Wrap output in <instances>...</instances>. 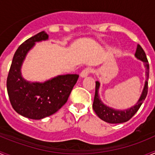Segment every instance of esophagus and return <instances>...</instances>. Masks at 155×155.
Listing matches in <instances>:
<instances>
[{
    "label": "esophagus",
    "instance_id": "1",
    "mask_svg": "<svg viewBox=\"0 0 155 155\" xmlns=\"http://www.w3.org/2000/svg\"><path fill=\"white\" fill-rule=\"evenodd\" d=\"M93 71V69L91 68H89V67H87V68H84L83 71L81 72V77H82V78H84V77L87 76V75L89 74L92 73Z\"/></svg>",
    "mask_w": 155,
    "mask_h": 155
}]
</instances>
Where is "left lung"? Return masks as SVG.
<instances>
[{
	"instance_id": "obj_1",
	"label": "left lung",
	"mask_w": 155,
	"mask_h": 155,
	"mask_svg": "<svg viewBox=\"0 0 155 155\" xmlns=\"http://www.w3.org/2000/svg\"><path fill=\"white\" fill-rule=\"evenodd\" d=\"M135 56L140 59V61H143L144 65L147 68L146 71V75H147V78L145 81V85L143 87V92L141 94V96L138 100L137 103L127 109V110H116L114 109H112L110 107H108L105 105H104L99 98L98 95V88H99V82L96 81L95 83V93H94V102H93L92 108L94 111L95 112L97 116L99 117L101 120H104L105 122H107L109 124H122V123H125L128 120H130L134 115L141 106L142 103L144 101V99L147 97V89H148V77H149V63L147 59V56L145 54V52L143 51V48L138 45L137 48V51L135 53Z\"/></svg>"
}]
</instances>
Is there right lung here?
Wrapping results in <instances>:
<instances>
[{
    "instance_id": "right-lung-1",
    "label": "right lung",
    "mask_w": 155,
    "mask_h": 155,
    "mask_svg": "<svg viewBox=\"0 0 155 155\" xmlns=\"http://www.w3.org/2000/svg\"><path fill=\"white\" fill-rule=\"evenodd\" d=\"M47 39V34L41 31L20 45L13 57L7 78V90L13 109L32 120H41L57 113L68 102L79 77L60 75L44 83H31L22 78L20 70L26 53L35 42Z\"/></svg>"
}]
</instances>
